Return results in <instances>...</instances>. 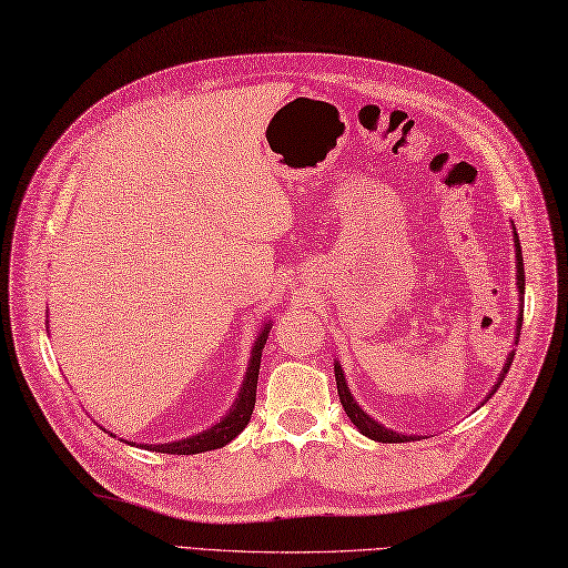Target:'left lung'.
I'll return each instance as SVG.
<instances>
[{
  "mask_svg": "<svg viewBox=\"0 0 568 568\" xmlns=\"http://www.w3.org/2000/svg\"><path fill=\"white\" fill-rule=\"evenodd\" d=\"M514 242H516V244H514V246H516V285H518V300H520V312H518V324H516V345H518L520 326H523V295H526V271H523V254H520V242H518V235H516V227H514ZM511 362H514V353H508V357H506V362H504V369H501V374H499V379L494 382V386H491L487 398H491L494 394H497V388H499L501 382L506 379V374H508V367H511ZM333 372H336L338 396H341V403H343V408H345V415L351 417V423H353L362 434L369 436V439H374V442H382V444H403V442L415 439V436L396 434L394 429H386L384 425L376 423V419L369 417L365 410H362L359 405H357V400L353 398L351 388H347V384H345L343 367L338 365V362H336V367H333ZM487 398H485V400H487Z\"/></svg>",
  "mask_w": 568,
  "mask_h": 568,
  "instance_id": "obj_1",
  "label": "left lung"
}]
</instances>
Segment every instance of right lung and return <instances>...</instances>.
Returning <instances> with one entry per match:
<instances>
[{"instance_id":"1","label":"right lung","mask_w":568,"mask_h":568,"mask_svg":"<svg viewBox=\"0 0 568 568\" xmlns=\"http://www.w3.org/2000/svg\"><path fill=\"white\" fill-rule=\"evenodd\" d=\"M271 322L264 324V328L258 331V336L252 345V357H250V365H246L244 372V382L240 386V394L237 400L232 403V408L227 410V415L221 419V423H215L211 429L194 434V436H186V439L180 442H170V444H151L145 448L151 450H160V454H174V456H194V454H203V450H213V448H223L225 444H230L235 436L250 425L252 413H254V403H256V382H258V367H261V353H264V345L268 338V331H271ZM112 436V434H110ZM132 444L134 442H126ZM143 446V444H141Z\"/></svg>"}]
</instances>
